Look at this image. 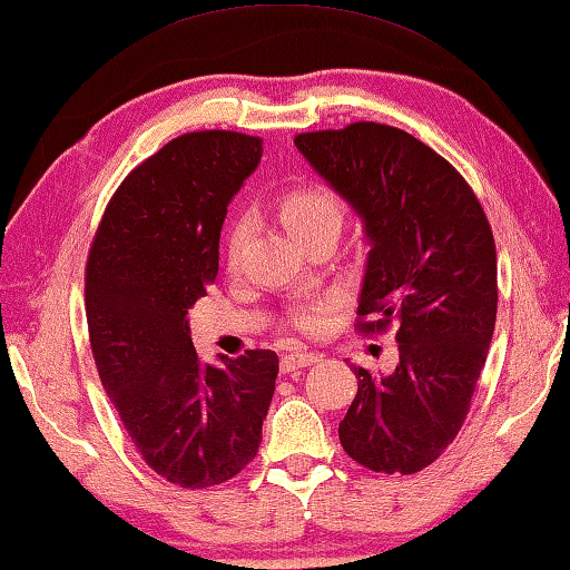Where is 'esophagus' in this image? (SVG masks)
<instances>
[{
	"label": "esophagus",
	"mask_w": 570,
	"mask_h": 570,
	"mask_svg": "<svg viewBox=\"0 0 570 570\" xmlns=\"http://www.w3.org/2000/svg\"><path fill=\"white\" fill-rule=\"evenodd\" d=\"M315 363H321V355L317 353H285L283 361H279V367H283V373H295L301 371V367Z\"/></svg>",
	"instance_id": "34e87169"
}]
</instances>
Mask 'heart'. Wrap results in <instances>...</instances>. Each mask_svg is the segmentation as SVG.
<instances>
[{"mask_svg":"<svg viewBox=\"0 0 570 570\" xmlns=\"http://www.w3.org/2000/svg\"><path fill=\"white\" fill-rule=\"evenodd\" d=\"M279 217L287 225V229L305 243L307 237L321 233L325 227H341L343 225V205L331 189L325 187H301L291 189L283 199H279ZM249 235V219L239 217L237 223L229 229L227 237V259L229 265H235L243 253L245 239ZM297 325L301 327H313L315 317L313 315H301L297 317Z\"/></svg>","mask_w":570,"mask_h":570,"instance_id":"1","label":"heart"}]
</instances>
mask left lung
<instances>
[{
    "instance_id": "left-lung-1",
    "label": "left lung",
    "mask_w": 570,
    "mask_h": 570,
    "mask_svg": "<svg viewBox=\"0 0 570 570\" xmlns=\"http://www.w3.org/2000/svg\"><path fill=\"white\" fill-rule=\"evenodd\" d=\"M295 147L361 217L363 333L397 323L395 371L355 367L357 395L337 428L345 453L411 475L455 441L491 347L495 243L453 165L397 127L355 122L295 137Z\"/></svg>"
}]
</instances>
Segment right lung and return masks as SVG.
<instances>
[{
  "label": "right lung",
  "mask_w": 570,
  "mask_h": 570,
  "mask_svg": "<svg viewBox=\"0 0 570 570\" xmlns=\"http://www.w3.org/2000/svg\"><path fill=\"white\" fill-rule=\"evenodd\" d=\"M263 139L207 129L145 159L107 205L89 249V343L109 401L139 455L179 488H209L257 455L277 355L203 363L187 313L217 277L227 205Z\"/></svg>",
  "instance_id": "add662e5"
}]
</instances>
